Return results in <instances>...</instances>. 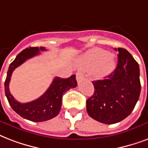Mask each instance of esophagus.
I'll return each mask as SVG.
<instances>
[{
  "mask_svg": "<svg viewBox=\"0 0 148 148\" xmlns=\"http://www.w3.org/2000/svg\"><path fill=\"white\" fill-rule=\"evenodd\" d=\"M83 78H84V75H83L82 73L78 72V73H76V79H77L78 82H79V81H80V80H82Z\"/></svg>",
  "mask_w": 148,
  "mask_h": 148,
  "instance_id": "esophagus-1",
  "label": "esophagus"
}]
</instances>
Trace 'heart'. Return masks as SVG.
Instances as JSON below:
<instances>
[{
  "instance_id": "obj_1",
  "label": "heart",
  "mask_w": 148,
  "mask_h": 148,
  "mask_svg": "<svg viewBox=\"0 0 148 148\" xmlns=\"http://www.w3.org/2000/svg\"><path fill=\"white\" fill-rule=\"evenodd\" d=\"M79 66L91 70L92 77L100 79L109 75L116 66L115 56L103 49L93 48L86 51L80 59Z\"/></svg>"
}]
</instances>
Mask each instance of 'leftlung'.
I'll return each mask as SVG.
<instances>
[{"label":"left lung","instance_id":"1","mask_svg":"<svg viewBox=\"0 0 148 148\" xmlns=\"http://www.w3.org/2000/svg\"><path fill=\"white\" fill-rule=\"evenodd\" d=\"M114 50L119 52L115 70L105 79L92 82L94 93L86 100L90 116L106 124L118 123L130 115L140 93L138 63L125 49Z\"/></svg>","mask_w":148,"mask_h":148}]
</instances>
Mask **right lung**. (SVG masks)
<instances>
[{
	"instance_id": "obj_1",
	"label": "right lung",
	"mask_w": 148,
	"mask_h": 148,
	"mask_svg": "<svg viewBox=\"0 0 148 148\" xmlns=\"http://www.w3.org/2000/svg\"><path fill=\"white\" fill-rule=\"evenodd\" d=\"M46 50L45 47H30L21 51L10 64L4 82L5 95L11 108L21 116L33 122L46 121L56 116L61 110L62 99L64 92L77 86L75 75H71L67 79L56 77L46 92L35 100L21 103L14 98L9 90V83L13 71L27 59L38 56L40 51Z\"/></svg>"
}]
</instances>
